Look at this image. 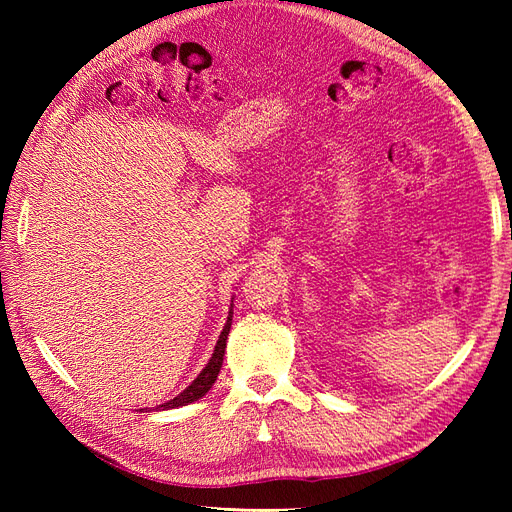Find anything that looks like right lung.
<instances>
[{
  "label": "right lung",
  "instance_id": "right-lung-1",
  "mask_svg": "<svg viewBox=\"0 0 512 512\" xmlns=\"http://www.w3.org/2000/svg\"><path fill=\"white\" fill-rule=\"evenodd\" d=\"M230 324H232V303H230V312H228L224 329L220 333L218 344H215V350L211 354L209 363L205 365V369L200 371V374L196 376V380L188 386V389H185L183 393H179L177 397H173L170 401H166V404L158 406L156 410H170V408L188 406V404H192V401H198L200 397H203L211 389L213 382L218 380V374H220L222 363H224V352H226V339H228V333H230Z\"/></svg>",
  "mask_w": 512,
  "mask_h": 512
}]
</instances>
